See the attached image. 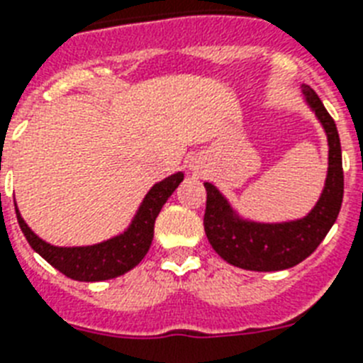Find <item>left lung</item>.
Here are the masks:
<instances>
[{
	"label": "left lung",
	"instance_id": "1",
	"mask_svg": "<svg viewBox=\"0 0 363 363\" xmlns=\"http://www.w3.org/2000/svg\"><path fill=\"white\" fill-rule=\"evenodd\" d=\"M303 99L321 123L328 142V167L318 203L303 218L266 223L243 218L230 201L205 182V233L210 245L230 266L249 271H282L308 258L336 221L343 201L342 144L319 96L303 84Z\"/></svg>",
	"mask_w": 363,
	"mask_h": 363
}]
</instances>
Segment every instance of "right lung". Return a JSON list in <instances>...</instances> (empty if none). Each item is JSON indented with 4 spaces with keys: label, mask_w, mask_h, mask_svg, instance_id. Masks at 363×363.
Instances as JSON below:
<instances>
[{
    "label": "right lung",
    "mask_w": 363,
    "mask_h": 363,
    "mask_svg": "<svg viewBox=\"0 0 363 363\" xmlns=\"http://www.w3.org/2000/svg\"><path fill=\"white\" fill-rule=\"evenodd\" d=\"M184 179V173L177 172L166 177L164 181L157 182L145 194L144 201L140 203L135 218L125 228L123 233L116 234L105 242L94 245H81V247H59L44 242L33 233L29 225L23 221L16 203V218L21 233L27 238L29 245L35 249L45 262H50L55 269H59L66 277L81 282H99V280L116 279L138 266L142 258L147 255L151 242H153L155 219L162 210L167 197L172 196L177 186Z\"/></svg>",
    "instance_id": "1"
}]
</instances>
